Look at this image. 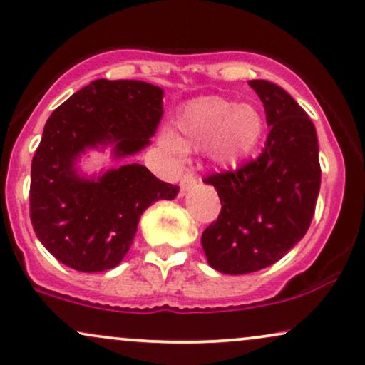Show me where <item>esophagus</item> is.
Here are the masks:
<instances>
[{
    "label": "esophagus",
    "mask_w": 365,
    "mask_h": 365,
    "mask_svg": "<svg viewBox=\"0 0 365 365\" xmlns=\"http://www.w3.org/2000/svg\"><path fill=\"white\" fill-rule=\"evenodd\" d=\"M195 185H197V178L194 173H190V171H187V173L182 177V180H180V187H182L183 192H188Z\"/></svg>",
    "instance_id": "esophagus-1"
}]
</instances>
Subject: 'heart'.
<instances>
[{"label": "heart", "instance_id": "b5f03b06", "mask_svg": "<svg viewBox=\"0 0 365 365\" xmlns=\"http://www.w3.org/2000/svg\"><path fill=\"white\" fill-rule=\"evenodd\" d=\"M262 135L257 106L207 96L185 104L175 118L173 135L163 140L171 149L209 150L217 165L237 166L259 148Z\"/></svg>", "mask_w": 365, "mask_h": 365}]
</instances>
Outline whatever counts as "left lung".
<instances>
[{
  "label": "left lung",
  "mask_w": 365,
  "mask_h": 365,
  "mask_svg": "<svg viewBox=\"0 0 365 365\" xmlns=\"http://www.w3.org/2000/svg\"><path fill=\"white\" fill-rule=\"evenodd\" d=\"M249 86L271 128L262 153L204 178L217 190L221 212L200 242L209 266L225 274L254 273L279 261L307 233L321 187L319 145L307 113L273 82Z\"/></svg>",
  "instance_id": "1"
}]
</instances>
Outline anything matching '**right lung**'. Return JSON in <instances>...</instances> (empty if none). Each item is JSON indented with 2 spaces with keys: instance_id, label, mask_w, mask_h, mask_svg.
Instances as JSON below:
<instances>
[{
  "instance_id": "1",
  "label": "right lung",
  "mask_w": 365,
  "mask_h": 365,
  "mask_svg": "<svg viewBox=\"0 0 365 365\" xmlns=\"http://www.w3.org/2000/svg\"><path fill=\"white\" fill-rule=\"evenodd\" d=\"M163 116V89L142 81L91 82L51 113L31 168V221L58 261L82 273L118 266L140 215L180 187L145 166L123 165L98 178L82 177L77 158L111 144L116 159L149 144Z\"/></svg>"
}]
</instances>
